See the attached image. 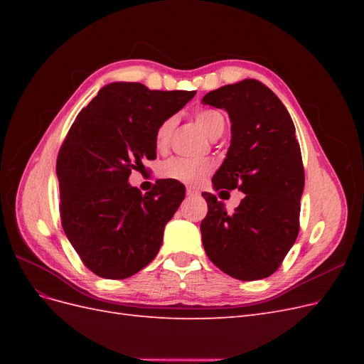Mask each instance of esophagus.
<instances>
[{
    "instance_id": "obj_1",
    "label": "esophagus",
    "mask_w": 364,
    "mask_h": 364,
    "mask_svg": "<svg viewBox=\"0 0 364 364\" xmlns=\"http://www.w3.org/2000/svg\"><path fill=\"white\" fill-rule=\"evenodd\" d=\"M199 194L200 193L197 191V190H194V188H186V196H188V197H197Z\"/></svg>"
}]
</instances>
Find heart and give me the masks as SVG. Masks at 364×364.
I'll list each match as a JSON object with an SVG mask.
<instances>
[{
  "mask_svg": "<svg viewBox=\"0 0 364 364\" xmlns=\"http://www.w3.org/2000/svg\"><path fill=\"white\" fill-rule=\"evenodd\" d=\"M196 123L202 127L205 134L215 139L223 134L225 118L215 109H200L196 112ZM176 119L174 117L165 118L155 132V146L164 150L168 146L173 135ZM213 173V164L208 159H188V158H171L159 165V176L162 179L174 181L183 185L199 186Z\"/></svg>",
  "mask_w": 364,
  "mask_h": 364,
  "instance_id": "b5f03b06",
  "label": "heart"
}]
</instances>
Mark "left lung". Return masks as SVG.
<instances>
[{
    "label": "left lung",
    "mask_w": 364,
    "mask_h": 364,
    "mask_svg": "<svg viewBox=\"0 0 364 364\" xmlns=\"http://www.w3.org/2000/svg\"><path fill=\"white\" fill-rule=\"evenodd\" d=\"M226 109L232 139L214 188L245 193L232 214L202 193L208 214L202 243L208 258L229 277L257 281L277 272L299 234L305 171L287 109L266 85L246 79L203 97Z\"/></svg>",
    "instance_id": "1"
}]
</instances>
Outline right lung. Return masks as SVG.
<instances>
[{"mask_svg":"<svg viewBox=\"0 0 364 364\" xmlns=\"http://www.w3.org/2000/svg\"><path fill=\"white\" fill-rule=\"evenodd\" d=\"M194 91H150L141 83L102 87L74 119L56 162L60 222L82 262L97 277L124 279L158 255L164 228L185 188L159 181L144 196L132 170L156 158L155 132Z\"/></svg>","mask_w":364,"mask_h":364,"instance_id":"1","label":"right lung"}]
</instances>
